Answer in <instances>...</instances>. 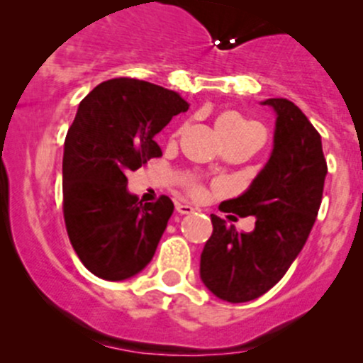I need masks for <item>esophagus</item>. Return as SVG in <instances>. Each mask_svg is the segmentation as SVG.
<instances>
[{"mask_svg": "<svg viewBox=\"0 0 363 363\" xmlns=\"http://www.w3.org/2000/svg\"><path fill=\"white\" fill-rule=\"evenodd\" d=\"M176 210L181 215H191L194 211V208L191 205H186V203H176Z\"/></svg>", "mask_w": 363, "mask_h": 363, "instance_id": "obj_1", "label": "esophagus"}]
</instances>
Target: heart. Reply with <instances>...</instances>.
Returning a JSON list of instances; mask_svg holds the SVG:
<instances>
[{
	"mask_svg": "<svg viewBox=\"0 0 363 363\" xmlns=\"http://www.w3.org/2000/svg\"><path fill=\"white\" fill-rule=\"evenodd\" d=\"M215 128H216V135H218L220 138H223V136H228V135H242V133H256V135L262 136L261 129L257 128L256 124L245 121L242 116H239L237 112H223V114L218 116V119H216ZM186 187L187 191H189V194L193 196L203 194L201 184H198L196 181H187Z\"/></svg>",
	"mask_w": 363,
	"mask_h": 363,
	"instance_id": "heart-1",
	"label": "heart"
}]
</instances>
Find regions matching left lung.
Instances as JSON below:
<instances>
[{
	"label": "left lung",
	"mask_w": 363,
	"mask_h": 363,
	"mask_svg": "<svg viewBox=\"0 0 363 363\" xmlns=\"http://www.w3.org/2000/svg\"><path fill=\"white\" fill-rule=\"evenodd\" d=\"M262 106L277 112L272 157L244 194L220 205L225 213L252 215L256 227L237 232L211 215L213 234L199 262L206 289L232 303L261 297L289 272L315 222L328 174L320 135L306 114L286 99Z\"/></svg>",
	"instance_id": "8db88e82"
}]
</instances>
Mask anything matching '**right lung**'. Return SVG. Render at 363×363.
I'll return each instance as SVG.
<instances>
[{"mask_svg":"<svg viewBox=\"0 0 363 363\" xmlns=\"http://www.w3.org/2000/svg\"><path fill=\"white\" fill-rule=\"evenodd\" d=\"M187 109L176 91L136 78L104 82L78 106L65 140L62 213L95 277L126 280L152 261L174 203L160 196L143 205L128 193L126 174L162 157L155 135Z\"/></svg>","mask_w":363,"mask_h":363,"instance_id":"1","label":"right lung"}]
</instances>
